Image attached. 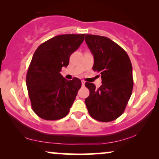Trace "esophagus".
Returning <instances> with one entry per match:
<instances>
[{"instance_id":"1","label":"esophagus","mask_w":159,"mask_h":159,"mask_svg":"<svg viewBox=\"0 0 159 159\" xmlns=\"http://www.w3.org/2000/svg\"><path fill=\"white\" fill-rule=\"evenodd\" d=\"M81 84H82V86L85 85V81H81Z\"/></svg>"}]
</instances>
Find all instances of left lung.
<instances>
[{
  "mask_svg": "<svg viewBox=\"0 0 159 159\" xmlns=\"http://www.w3.org/2000/svg\"><path fill=\"white\" fill-rule=\"evenodd\" d=\"M94 57L93 70L100 73L102 85L86 82L90 94L85 99L89 113L95 120L109 122L124 113L133 89L132 66L127 53L108 38L86 35Z\"/></svg>",
  "mask_w": 159,
  "mask_h": 159,
  "instance_id": "left-lung-1",
  "label": "left lung"
}]
</instances>
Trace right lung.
<instances>
[{
    "mask_svg": "<svg viewBox=\"0 0 159 159\" xmlns=\"http://www.w3.org/2000/svg\"><path fill=\"white\" fill-rule=\"evenodd\" d=\"M85 34L57 35L41 44L34 53L27 73L26 84L31 106L40 118L54 120L68 114L78 90L79 78L71 81L61 75L78 49Z\"/></svg>",
    "mask_w": 159,
    "mask_h": 159,
    "instance_id": "right-lung-1",
    "label": "right lung"
}]
</instances>
